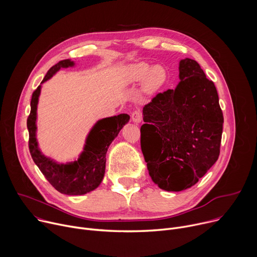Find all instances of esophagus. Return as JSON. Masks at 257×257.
I'll return each mask as SVG.
<instances>
[{"instance_id":"esophagus-1","label":"esophagus","mask_w":257,"mask_h":257,"mask_svg":"<svg viewBox=\"0 0 257 257\" xmlns=\"http://www.w3.org/2000/svg\"><path fill=\"white\" fill-rule=\"evenodd\" d=\"M131 119L135 123H140L142 121V113L140 109H135L131 114Z\"/></svg>"}]
</instances>
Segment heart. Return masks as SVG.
Instances as JSON below:
<instances>
[{
  "label": "heart",
  "mask_w": 257,
  "mask_h": 257,
  "mask_svg": "<svg viewBox=\"0 0 257 257\" xmlns=\"http://www.w3.org/2000/svg\"><path fill=\"white\" fill-rule=\"evenodd\" d=\"M125 75L129 82H138L143 79L144 90L152 93L164 86L168 78V72L162 65L151 67L146 62H137L127 67Z\"/></svg>",
  "instance_id": "obj_1"
}]
</instances>
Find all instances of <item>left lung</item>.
<instances>
[{
    "mask_svg": "<svg viewBox=\"0 0 257 257\" xmlns=\"http://www.w3.org/2000/svg\"><path fill=\"white\" fill-rule=\"evenodd\" d=\"M180 82L143 107L141 151L153 181L167 191L195 185L217 161L224 117L214 83L192 59L180 61Z\"/></svg>",
    "mask_w": 257,
    "mask_h": 257,
    "instance_id": "8db88e82",
    "label": "left lung"
}]
</instances>
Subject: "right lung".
I'll return each instance as SVG.
<instances>
[{"label":"right lung","instance_id":"right-lung-1","mask_svg":"<svg viewBox=\"0 0 257 257\" xmlns=\"http://www.w3.org/2000/svg\"><path fill=\"white\" fill-rule=\"evenodd\" d=\"M72 66H74V62L69 59L60 61L50 68L42 83L50 79L61 68ZM41 87L40 85L32 93L30 114L27 118V129L29 132L28 146L31 158L50 184L59 192L67 195H82L90 192L102 181L108 145L119 134L122 127L128 123L130 117L127 114H120L99 120L89 132L84 152L80 155L79 159L70 164H57L42 155L35 137L36 108H38Z\"/></svg>","mask_w":257,"mask_h":257}]
</instances>
